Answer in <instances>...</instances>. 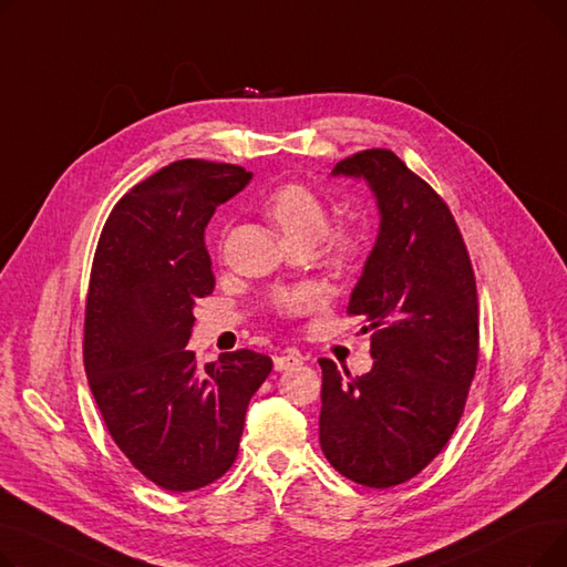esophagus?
<instances>
[{
	"instance_id": "34e87169",
	"label": "esophagus",
	"mask_w": 567,
	"mask_h": 567,
	"mask_svg": "<svg viewBox=\"0 0 567 567\" xmlns=\"http://www.w3.org/2000/svg\"><path fill=\"white\" fill-rule=\"evenodd\" d=\"M301 363H303V355H301L299 351H293V349H289V351L280 353V355H274V368H276L278 372L291 370V368L301 365Z\"/></svg>"
}]
</instances>
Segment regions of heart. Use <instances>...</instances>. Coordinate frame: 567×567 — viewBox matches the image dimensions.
Wrapping results in <instances>:
<instances>
[{
  "label": "heart",
  "mask_w": 567,
  "mask_h": 567,
  "mask_svg": "<svg viewBox=\"0 0 567 567\" xmlns=\"http://www.w3.org/2000/svg\"><path fill=\"white\" fill-rule=\"evenodd\" d=\"M266 216L271 218L282 231L287 246L308 244L317 246L329 231V208L323 199L306 186L287 184L278 188L264 204ZM326 250L336 264H349L361 252V236L355 231H338L326 238ZM285 312H299L308 306V299L301 293H287L278 301Z\"/></svg>",
  "instance_id": "b5f03b06"
}]
</instances>
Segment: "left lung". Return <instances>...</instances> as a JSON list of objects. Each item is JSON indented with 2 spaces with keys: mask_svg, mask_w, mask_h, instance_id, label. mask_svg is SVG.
<instances>
[{
  "mask_svg": "<svg viewBox=\"0 0 567 567\" xmlns=\"http://www.w3.org/2000/svg\"><path fill=\"white\" fill-rule=\"evenodd\" d=\"M379 208L377 241L349 296L372 333V370L321 365L319 443L344 478L385 489L419 475L453 436L478 365V293L445 202L389 148L340 161Z\"/></svg>",
  "mask_w": 567,
  "mask_h": 567,
  "instance_id": "1",
  "label": "left lung"
}]
</instances>
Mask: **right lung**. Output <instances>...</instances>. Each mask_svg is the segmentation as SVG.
<instances>
[{
  "label": "right lung",
  "instance_id": "1",
  "mask_svg": "<svg viewBox=\"0 0 567 567\" xmlns=\"http://www.w3.org/2000/svg\"><path fill=\"white\" fill-rule=\"evenodd\" d=\"M252 178L238 165L176 161L116 202L84 312V370L103 421L148 481L212 485L234 464L246 409L274 361L238 349L199 365L186 349L195 301L214 291L204 229Z\"/></svg>",
  "mask_w": 567,
  "mask_h": 567
}]
</instances>
